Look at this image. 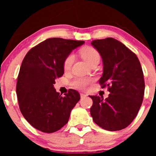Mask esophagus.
<instances>
[{
    "label": "esophagus",
    "mask_w": 156,
    "mask_h": 156,
    "mask_svg": "<svg viewBox=\"0 0 156 156\" xmlns=\"http://www.w3.org/2000/svg\"><path fill=\"white\" fill-rule=\"evenodd\" d=\"M87 96V94H83V93H80V98H86Z\"/></svg>",
    "instance_id": "1"
}]
</instances>
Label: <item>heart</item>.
Listing matches in <instances>:
<instances>
[{
  "instance_id": "heart-1",
  "label": "heart",
  "mask_w": 156,
  "mask_h": 156,
  "mask_svg": "<svg viewBox=\"0 0 156 156\" xmlns=\"http://www.w3.org/2000/svg\"><path fill=\"white\" fill-rule=\"evenodd\" d=\"M80 55L83 57V58L88 63L89 65L92 62L97 59H100V55L97 50L94 48L90 47V46H87L84 47L80 50ZM74 62V55L69 54L68 55L64 62V69L65 71H68L70 69L72 64ZM92 80L88 79V78H76L72 81V85L74 87L79 89H86L88 87V85L91 83Z\"/></svg>"
}]
</instances>
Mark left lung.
I'll list each match as a JSON object with an SVG mask.
<instances>
[{
    "mask_svg": "<svg viewBox=\"0 0 156 156\" xmlns=\"http://www.w3.org/2000/svg\"><path fill=\"white\" fill-rule=\"evenodd\" d=\"M91 44L103 60L99 83L111 92L105 100L89 96L93 101L91 116L103 129H124L136 117L143 101L145 85L141 64L135 53L114 38L95 39Z\"/></svg>",
    "mask_w": 156,
    "mask_h": 156,
    "instance_id": "obj_1",
    "label": "left lung"
}]
</instances>
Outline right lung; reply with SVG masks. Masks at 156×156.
Listing matches in <instances>:
<instances>
[{
  "label": "right lung",
  "mask_w": 156,
  "mask_h": 156,
  "mask_svg": "<svg viewBox=\"0 0 156 156\" xmlns=\"http://www.w3.org/2000/svg\"><path fill=\"white\" fill-rule=\"evenodd\" d=\"M83 43L84 41L50 38L31 48L25 56L16 92L23 116L36 129L53 133L68 122L80 94L70 89L62 97L53 84L63 76L66 57Z\"/></svg>",
  "instance_id": "obj_1"
}]
</instances>
